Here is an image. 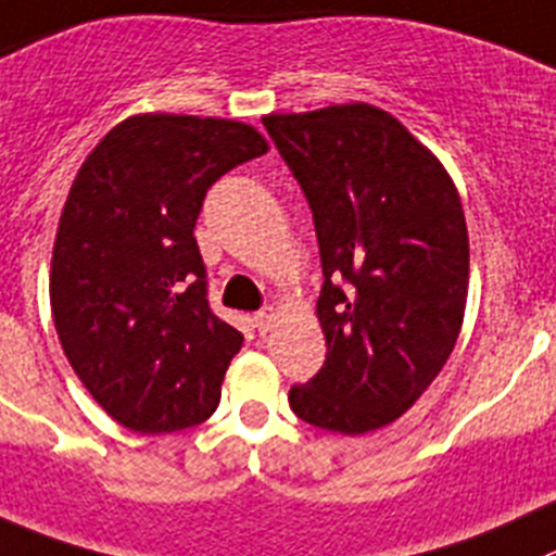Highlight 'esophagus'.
<instances>
[{
  "label": "esophagus",
  "instance_id": "1",
  "mask_svg": "<svg viewBox=\"0 0 556 556\" xmlns=\"http://www.w3.org/2000/svg\"><path fill=\"white\" fill-rule=\"evenodd\" d=\"M273 325H275L273 308H264V311H258V314H253V327H256L258 332H267Z\"/></svg>",
  "mask_w": 556,
  "mask_h": 556
}]
</instances>
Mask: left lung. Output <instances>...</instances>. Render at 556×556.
Returning a JSON list of instances; mask_svg holds the SVG:
<instances>
[{"instance_id": "8db88e82", "label": "left lung", "mask_w": 556, "mask_h": 556, "mask_svg": "<svg viewBox=\"0 0 556 556\" xmlns=\"http://www.w3.org/2000/svg\"><path fill=\"white\" fill-rule=\"evenodd\" d=\"M264 128L308 199L325 273L327 361L289 390V406L325 431H377L426 393L462 332V199L445 166L377 105L269 114Z\"/></svg>"}]
</instances>
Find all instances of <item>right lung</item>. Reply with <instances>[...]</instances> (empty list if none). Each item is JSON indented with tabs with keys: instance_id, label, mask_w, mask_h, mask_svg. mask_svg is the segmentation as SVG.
<instances>
[{
	"instance_id": "1",
	"label": "right lung",
	"mask_w": 556,
	"mask_h": 556,
	"mask_svg": "<svg viewBox=\"0 0 556 556\" xmlns=\"http://www.w3.org/2000/svg\"><path fill=\"white\" fill-rule=\"evenodd\" d=\"M267 152L235 119L136 114L78 168L51 256V314L73 371L125 428L207 420L242 332L213 314L195 218L207 190Z\"/></svg>"
}]
</instances>
